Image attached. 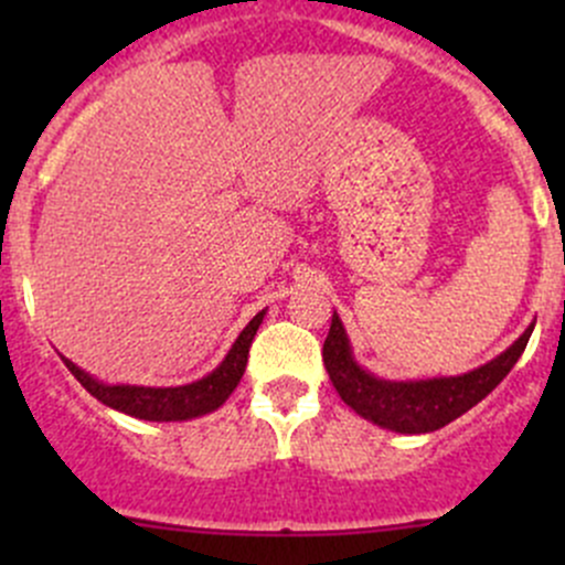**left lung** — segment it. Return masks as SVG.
Listing matches in <instances>:
<instances>
[{
  "instance_id": "1",
  "label": "left lung",
  "mask_w": 565,
  "mask_h": 565,
  "mask_svg": "<svg viewBox=\"0 0 565 565\" xmlns=\"http://www.w3.org/2000/svg\"><path fill=\"white\" fill-rule=\"evenodd\" d=\"M530 333H533V324L494 361L459 374V377L393 383V380H380L358 366L344 324L333 311L328 339L322 347V361L333 388L361 418L372 420L383 429L398 431V435H426V431H437L457 420L459 415H465L467 409L476 407L481 398L498 388L525 352Z\"/></svg>"
}]
</instances>
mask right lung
Segmentation results:
<instances>
[{"label":"right lung","instance_id":"right-lung-1","mask_svg":"<svg viewBox=\"0 0 565 565\" xmlns=\"http://www.w3.org/2000/svg\"><path fill=\"white\" fill-rule=\"evenodd\" d=\"M262 317H265V311H259V315L243 328V333L237 335V341L232 344V350L226 352V358L221 361L218 369H213L207 377L196 380V383L177 385V388L108 385L104 380H95L93 374L78 369L76 363L67 361V358H62V361L71 369L73 377L93 393L98 402H104L106 407L119 409V413L134 415V418L141 420H191L199 418V415H207L213 413V409H218L221 404L230 398V393L237 388L243 372H246L250 341H254L256 330H259Z\"/></svg>","mask_w":565,"mask_h":565}]
</instances>
